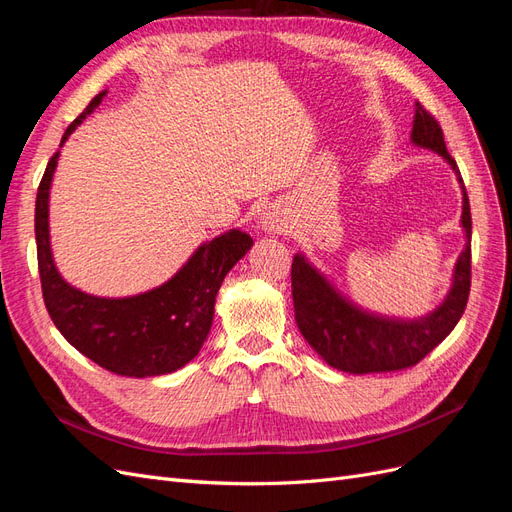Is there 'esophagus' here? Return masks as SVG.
Returning a JSON list of instances; mask_svg holds the SVG:
<instances>
[{"label":"esophagus","instance_id":"34e87169","mask_svg":"<svg viewBox=\"0 0 512 512\" xmlns=\"http://www.w3.org/2000/svg\"><path fill=\"white\" fill-rule=\"evenodd\" d=\"M260 226H262V230L267 232V235H277V232L288 230V222L275 209H267L265 213H262Z\"/></svg>","mask_w":512,"mask_h":512}]
</instances>
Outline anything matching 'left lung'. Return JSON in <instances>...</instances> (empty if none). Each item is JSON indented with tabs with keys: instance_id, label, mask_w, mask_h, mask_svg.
<instances>
[{
	"instance_id": "1",
	"label": "left lung",
	"mask_w": 512,
	"mask_h": 512,
	"mask_svg": "<svg viewBox=\"0 0 512 512\" xmlns=\"http://www.w3.org/2000/svg\"><path fill=\"white\" fill-rule=\"evenodd\" d=\"M412 143L440 153L455 170L463 190L461 226L466 230L468 243L455 265L453 288L436 312L418 320L367 314L346 301L303 256L297 254L292 260V301L299 331L324 361L348 374H380L416 365L455 329L468 305L472 282L470 200L457 162L446 151L440 123L421 102H416Z\"/></svg>"
}]
</instances>
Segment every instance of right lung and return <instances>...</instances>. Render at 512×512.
Here are the masks:
<instances>
[{
  "instance_id": "1",
  "label": "right lung",
  "mask_w": 512,
  "mask_h": 512,
  "mask_svg": "<svg viewBox=\"0 0 512 512\" xmlns=\"http://www.w3.org/2000/svg\"><path fill=\"white\" fill-rule=\"evenodd\" d=\"M104 94L89 102L61 138L94 113ZM59 151L46 164L36 196V247L44 305L59 333L100 367L117 376L170 374L190 363L211 329L215 294L226 273L254 245L241 230L203 243L166 284L126 299H102L64 282L55 269L49 241V190Z\"/></svg>"
}]
</instances>
